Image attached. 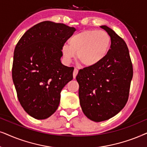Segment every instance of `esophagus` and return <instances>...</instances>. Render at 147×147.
Here are the masks:
<instances>
[{"instance_id":"34e87169","label":"esophagus","mask_w":147,"mask_h":147,"mask_svg":"<svg viewBox=\"0 0 147 147\" xmlns=\"http://www.w3.org/2000/svg\"><path fill=\"white\" fill-rule=\"evenodd\" d=\"M78 72H79V70H78L77 68H75V69H74V71H73V78L74 79H75L76 76H77L78 74Z\"/></svg>"}]
</instances>
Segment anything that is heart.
Segmentation results:
<instances>
[{"instance_id": "1", "label": "heart", "mask_w": 147, "mask_h": 147, "mask_svg": "<svg viewBox=\"0 0 147 147\" xmlns=\"http://www.w3.org/2000/svg\"><path fill=\"white\" fill-rule=\"evenodd\" d=\"M69 44H64L61 52L66 62L69 63L77 56L85 66H93L100 62L108 52L110 36L102 30H85L72 36Z\"/></svg>"}]
</instances>
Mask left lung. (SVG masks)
<instances>
[{
    "mask_svg": "<svg viewBox=\"0 0 147 147\" xmlns=\"http://www.w3.org/2000/svg\"><path fill=\"white\" fill-rule=\"evenodd\" d=\"M100 27L110 36V49L100 62L81 69L76 77L82 110L96 122L112 118L124 108L133 76L126 42L106 25Z\"/></svg>",
    "mask_w": 147,
    "mask_h": 147,
    "instance_id": "8db88e82",
    "label": "left lung"
}]
</instances>
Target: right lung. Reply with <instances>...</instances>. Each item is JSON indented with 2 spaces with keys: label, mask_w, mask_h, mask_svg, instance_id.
<instances>
[{
  "label": "right lung",
  "mask_w": 147,
  "mask_h": 147,
  "mask_svg": "<svg viewBox=\"0 0 147 147\" xmlns=\"http://www.w3.org/2000/svg\"><path fill=\"white\" fill-rule=\"evenodd\" d=\"M76 31L46 21L28 29L14 50L12 77L17 97L29 116L49 118L58 109L60 92L73 79V67L61 63L62 46Z\"/></svg>",
  "instance_id": "1"
}]
</instances>
